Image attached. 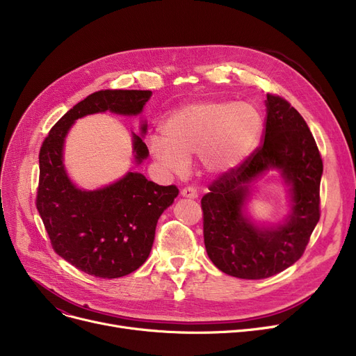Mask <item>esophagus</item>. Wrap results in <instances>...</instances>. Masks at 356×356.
<instances>
[{
	"instance_id": "esophagus-1",
	"label": "esophagus",
	"mask_w": 356,
	"mask_h": 356,
	"mask_svg": "<svg viewBox=\"0 0 356 356\" xmlns=\"http://www.w3.org/2000/svg\"><path fill=\"white\" fill-rule=\"evenodd\" d=\"M180 195H181L183 197H189V199H196V197L199 196L197 191H196L195 188H191V186H188V188H184V189H181Z\"/></svg>"
}]
</instances>
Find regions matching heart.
<instances>
[{"label":"heart","instance_id":"1","mask_svg":"<svg viewBox=\"0 0 356 356\" xmlns=\"http://www.w3.org/2000/svg\"><path fill=\"white\" fill-rule=\"evenodd\" d=\"M263 118L248 102L200 101L175 109L163 124V136L148 138V149L165 172L183 175L199 156L211 175L228 173L257 145Z\"/></svg>","mask_w":356,"mask_h":356}]
</instances>
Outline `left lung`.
I'll use <instances>...</instances> for the list:
<instances>
[{"mask_svg": "<svg viewBox=\"0 0 356 356\" xmlns=\"http://www.w3.org/2000/svg\"><path fill=\"white\" fill-rule=\"evenodd\" d=\"M264 141L202 197L204 247L225 274L261 280L300 258L321 218L323 163L303 117L282 97L267 93ZM275 168L289 186L292 211L283 224L261 227L245 215L250 184Z\"/></svg>", "mask_w": 356, "mask_h": 356, "instance_id": "8db88e82", "label": "left lung"}]
</instances>
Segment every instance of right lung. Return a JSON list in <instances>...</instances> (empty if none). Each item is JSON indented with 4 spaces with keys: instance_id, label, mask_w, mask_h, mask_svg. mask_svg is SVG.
Here are the masks:
<instances>
[{
    "instance_id": "obj_1",
    "label": "right lung",
    "mask_w": 356,
    "mask_h": 356,
    "mask_svg": "<svg viewBox=\"0 0 356 356\" xmlns=\"http://www.w3.org/2000/svg\"><path fill=\"white\" fill-rule=\"evenodd\" d=\"M152 90H98L54 124L39 154L35 207L56 254L78 270L118 278L140 268L152 251L157 220L179 195L175 184L160 186L137 172L97 191L76 188L63 164V144L73 122L97 112L138 115ZM141 136L133 133L136 163L148 157Z\"/></svg>"
}]
</instances>
